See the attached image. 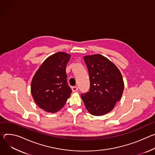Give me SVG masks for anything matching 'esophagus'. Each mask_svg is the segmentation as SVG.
<instances>
[{
  "label": "esophagus",
  "instance_id": "esophagus-1",
  "mask_svg": "<svg viewBox=\"0 0 155 155\" xmlns=\"http://www.w3.org/2000/svg\"><path fill=\"white\" fill-rule=\"evenodd\" d=\"M72 91L73 92H76L78 91V87L77 86H74L72 87Z\"/></svg>",
  "mask_w": 155,
  "mask_h": 155
}]
</instances>
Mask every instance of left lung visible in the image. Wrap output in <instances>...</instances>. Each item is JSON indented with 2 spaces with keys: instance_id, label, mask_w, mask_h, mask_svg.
I'll list each match as a JSON object with an SVG mask.
<instances>
[{
  "instance_id": "obj_1",
  "label": "left lung",
  "mask_w": 155,
  "mask_h": 155,
  "mask_svg": "<svg viewBox=\"0 0 155 155\" xmlns=\"http://www.w3.org/2000/svg\"><path fill=\"white\" fill-rule=\"evenodd\" d=\"M90 79L87 92L81 98L87 111L95 116L104 115L111 111L121 99L124 82L121 72L107 58L100 54L85 56Z\"/></svg>"
}]
</instances>
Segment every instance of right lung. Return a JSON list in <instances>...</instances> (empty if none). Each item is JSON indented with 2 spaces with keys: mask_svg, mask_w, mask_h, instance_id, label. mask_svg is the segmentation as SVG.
I'll return each instance as SVG.
<instances>
[{
  "mask_svg": "<svg viewBox=\"0 0 155 155\" xmlns=\"http://www.w3.org/2000/svg\"><path fill=\"white\" fill-rule=\"evenodd\" d=\"M70 55L58 52L41 64L31 82V94L36 104L47 112L60 110L72 91L67 83L66 66Z\"/></svg>",
  "mask_w": 155,
  "mask_h": 155,
  "instance_id": "1",
  "label": "right lung"
}]
</instances>
